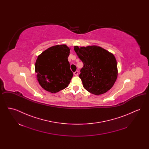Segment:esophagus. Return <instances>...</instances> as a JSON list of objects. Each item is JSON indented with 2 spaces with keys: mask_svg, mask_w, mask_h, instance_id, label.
I'll use <instances>...</instances> for the list:
<instances>
[{
  "mask_svg": "<svg viewBox=\"0 0 149 149\" xmlns=\"http://www.w3.org/2000/svg\"><path fill=\"white\" fill-rule=\"evenodd\" d=\"M78 74H79V71H75V72H74V75L75 76H77V75H78Z\"/></svg>",
  "mask_w": 149,
  "mask_h": 149,
  "instance_id": "1",
  "label": "esophagus"
}]
</instances>
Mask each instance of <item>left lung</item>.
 I'll return each instance as SVG.
<instances>
[{
    "instance_id": "left-lung-1",
    "label": "left lung",
    "mask_w": 149,
    "mask_h": 149,
    "mask_svg": "<svg viewBox=\"0 0 149 149\" xmlns=\"http://www.w3.org/2000/svg\"><path fill=\"white\" fill-rule=\"evenodd\" d=\"M74 50L84 64L79 78L85 89L97 95L110 90L118 75L113 54L95 45L80 47L75 46Z\"/></svg>"
}]
</instances>
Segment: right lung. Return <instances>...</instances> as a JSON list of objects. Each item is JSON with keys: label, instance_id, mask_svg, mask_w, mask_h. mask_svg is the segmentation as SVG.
Here are the masks:
<instances>
[{"label": "right lung", "instance_id": "1", "mask_svg": "<svg viewBox=\"0 0 149 149\" xmlns=\"http://www.w3.org/2000/svg\"><path fill=\"white\" fill-rule=\"evenodd\" d=\"M70 51L66 45H57L37 57L35 71L40 85L45 91L55 93L69 85L73 76L68 59Z\"/></svg>", "mask_w": 149, "mask_h": 149}]
</instances>
